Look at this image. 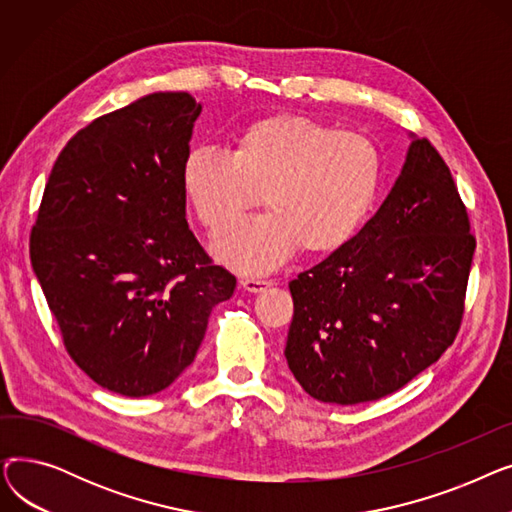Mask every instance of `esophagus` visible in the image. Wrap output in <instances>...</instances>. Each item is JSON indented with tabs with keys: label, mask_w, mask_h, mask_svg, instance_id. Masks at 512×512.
Returning a JSON list of instances; mask_svg holds the SVG:
<instances>
[{
	"label": "esophagus",
	"mask_w": 512,
	"mask_h": 512,
	"mask_svg": "<svg viewBox=\"0 0 512 512\" xmlns=\"http://www.w3.org/2000/svg\"><path fill=\"white\" fill-rule=\"evenodd\" d=\"M240 284L249 292H263L272 286L270 280H259V278H245V280H240Z\"/></svg>",
	"instance_id": "esophagus-1"
}]
</instances>
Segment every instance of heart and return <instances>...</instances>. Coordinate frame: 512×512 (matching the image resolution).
<instances>
[{
	"mask_svg": "<svg viewBox=\"0 0 512 512\" xmlns=\"http://www.w3.org/2000/svg\"><path fill=\"white\" fill-rule=\"evenodd\" d=\"M180 176L211 236L263 195L270 211L228 230L215 253L238 272L265 274L301 245L309 253H332L355 238L380 193L382 153L363 132L274 116L242 130L234 151L191 147Z\"/></svg>",
	"mask_w": 512,
	"mask_h": 512,
	"instance_id": "b5f03b06",
	"label": "heart"
}]
</instances>
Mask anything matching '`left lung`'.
I'll return each instance as SVG.
<instances>
[{"label": "left lung", "mask_w": 512, "mask_h": 512, "mask_svg": "<svg viewBox=\"0 0 512 512\" xmlns=\"http://www.w3.org/2000/svg\"><path fill=\"white\" fill-rule=\"evenodd\" d=\"M473 253L446 161L415 139L378 213L288 284L294 315L284 355L303 390L359 405L436 363L459 334Z\"/></svg>", "instance_id": "1"}]
</instances>
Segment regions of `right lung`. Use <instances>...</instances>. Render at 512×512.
I'll use <instances>...</instances> for the list:
<instances>
[{"label":"right lung","mask_w":512,"mask_h":512,"mask_svg":"<svg viewBox=\"0 0 512 512\" xmlns=\"http://www.w3.org/2000/svg\"><path fill=\"white\" fill-rule=\"evenodd\" d=\"M201 103L151 93L78 130L51 168L31 263L72 361L141 398L195 361L236 278L186 224L182 161Z\"/></svg>","instance_id":"obj_1"}]
</instances>
